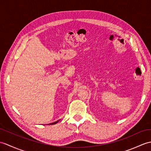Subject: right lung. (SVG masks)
<instances>
[{"label": "right lung", "mask_w": 151, "mask_h": 151, "mask_svg": "<svg viewBox=\"0 0 151 151\" xmlns=\"http://www.w3.org/2000/svg\"><path fill=\"white\" fill-rule=\"evenodd\" d=\"M60 120H58V121H57V122H53V123H51V124H50L51 125H53V124H57V123H58V122H59Z\"/></svg>", "instance_id": "right-lung-1"}]
</instances>
